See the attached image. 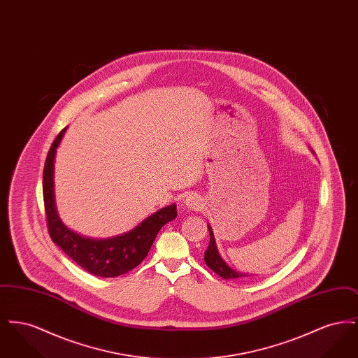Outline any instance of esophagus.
Wrapping results in <instances>:
<instances>
[{
    "label": "esophagus",
    "mask_w": 358,
    "mask_h": 358,
    "mask_svg": "<svg viewBox=\"0 0 358 358\" xmlns=\"http://www.w3.org/2000/svg\"><path fill=\"white\" fill-rule=\"evenodd\" d=\"M182 205L187 208V209H192V210H199L203 205V200L200 196L197 194H189L185 199H184V203Z\"/></svg>",
    "instance_id": "34e87169"
}]
</instances>
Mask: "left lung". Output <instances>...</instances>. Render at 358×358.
I'll use <instances>...</instances> for the list:
<instances>
[{
	"label": "left lung",
	"mask_w": 358,
	"mask_h": 358,
	"mask_svg": "<svg viewBox=\"0 0 358 358\" xmlns=\"http://www.w3.org/2000/svg\"><path fill=\"white\" fill-rule=\"evenodd\" d=\"M208 229H209L210 240H209L208 250L205 251L204 254L205 264L224 279H238V278L250 276L248 273H238V271H235V270H232L231 267L227 266V263L222 260V256L216 248V241H215V236H213V232H212L210 227H208Z\"/></svg>",
	"instance_id": "8db88e82"
}]
</instances>
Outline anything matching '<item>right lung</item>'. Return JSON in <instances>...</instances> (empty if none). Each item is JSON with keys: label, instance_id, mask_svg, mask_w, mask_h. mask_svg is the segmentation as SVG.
Listing matches in <instances>:
<instances>
[{"label": "right lung", "instance_id": "1", "mask_svg": "<svg viewBox=\"0 0 358 358\" xmlns=\"http://www.w3.org/2000/svg\"><path fill=\"white\" fill-rule=\"evenodd\" d=\"M67 127H64L47 154L43 171V197L47 227L52 241L83 267L85 271L102 278H115L131 271L148 256L159 229L177 217L176 204L157 210L130 232L110 238H85L67 228L57 216L53 200V158Z\"/></svg>", "mask_w": 358, "mask_h": 358}]
</instances>
